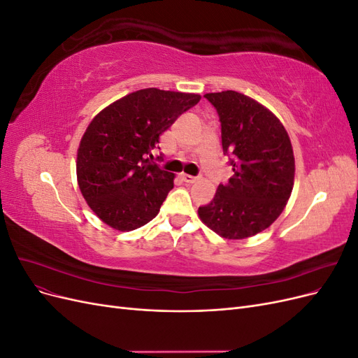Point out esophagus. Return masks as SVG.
<instances>
[{
    "label": "esophagus",
    "mask_w": 358,
    "mask_h": 358,
    "mask_svg": "<svg viewBox=\"0 0 358 358\" xmlns=\"http://www.w3.org/2000/svg\"><path fill=\"white\" fill-rule=\"evenodd\" d=\"M180 179H182L183 182H187V183H194V182H197V180H199V178H196V176H191V175H185V173H182V175H180Z\"/></svg>",
    "instance_id": "34e87169"
}]
</instances>
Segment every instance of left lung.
Returning <instances> with one entry per match:
<instances>
[{"mask_svg": "<svg viewBox=\"0 0 358 358\" xmlns=\"http://www.w3.org/2000/svg\"><path fill=\"white\" fill-rule=\"evenodd\" d=\"M218 112L225 155L234 175L200 220L224 239L262 233L282 213L294 185V154L287 129L263 104L236 91L204 95Z\"/></svg>", "mask_w": 358, "mask_h": 358, "instance_id": "8db88e82", "label": "left lung"}]
</instances>
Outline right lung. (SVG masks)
Wrapping results in <instances>:
<instances>
[{
    "label": "right lung",
    "instance_id": "obj_1",
    "mask_svg": "<svg viewBox=\"0 0 358 358\" xmlns=\"http://www.w3.org/2000/svg\"><path fill=\"white\" fill-rule=\"evenodd\" d=\"M200 99L199 94L146 88L122 96L92 119L80 140L76 171L83 199L104 224L131 231L158 215L175 175L150 161L152 149Z\"/></svg>",
    "mask_w": 358,
    "mask_h": 358
}]
</instances>
